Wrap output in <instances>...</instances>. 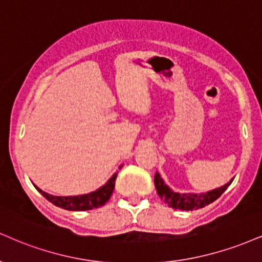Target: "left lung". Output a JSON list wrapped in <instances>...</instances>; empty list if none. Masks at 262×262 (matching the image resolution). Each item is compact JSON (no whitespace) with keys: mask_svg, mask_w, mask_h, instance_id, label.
I'll return each mask as SVG.
<instances>
[{"mask_svg":"<svg viewBox=\"0 0 262 262\" xmlns=\"http://www.w3.org/2000/svg\"><path fill=\"white\" fill-rule=\"evenodd\" d=\"M155 188L157 190V194L165 203L168 205L169 207L176 210H183V211H193L199 210L206 206L211 203H213L216 199H219L221 195L225 193V190L228 188L232 181L227 184L223 185L221 188L213 189V190L207 191V193H200V194H179L176 191H172V189L168 185L165 184L163 179L160 176V173L156 172L155 179Z\"/></svg>","mask_w":262,"mask_h":262,"instance_id":"8db88e82","label":"left lung"}]
</instances>
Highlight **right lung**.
<instances>
[{
    "label": "right lung",
    "mask_w": 262,
    "mask_h": 262,
    "mask_svg": "<svg viewBox=\"0 0 262 262\" xmlns=\"http://www.w3.org/2000/svg\"><path fill=\"white\" fill-rule=\"evenodd\" d=\"M121 168V167H119ZM117 178V173L112 176L108 179V182L105 185L97 189L95 191H91L89 194L84 195H77V196H55V195L47 194L45 191L41 190L40 188L37 189V191H40V194L43 198H46L50 203H52L56 206L61 207V209L69 210V211H86V210H93L97 209V207L105 205L107 201L111 198L113 189H115V182Z\"/></svg>",
    "instance_id": "obj_1"
}]
</instances>
